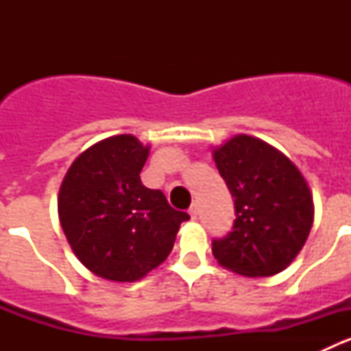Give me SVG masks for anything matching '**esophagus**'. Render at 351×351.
I'll list each match as a JSON object with an SVG mask.
<instances>
[{
  "instance_id": "esophagus-1",
  "label": "esophagus",
  "mask_w": 351,
  "mask_h": 351,
  "mask_svg": "<svg viewBox=\"0 0 351 351\" xmlns=\"http://www.w3.org/2000/svg\"><path fill=\"white\" fill-rule=\"evenodd\" d=\"M188 213H190L191 219H197V216H198V207H197V204H191V207H190V210H188Z\"/></svg>"
}]
</instances>
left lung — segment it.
Listing matches in <instances>:
<instances>
[{
	"label": "left lung",
	"instance_id": "8db88e82",
	"mask_svg": "<svg viewBox=\"0 0 351 351\" xmlns=\"http://www.w3.org/2000/svg\"><path fill=\"white\" fill-rule=\"evenodd\" d=\"M213 156L237 216L234 230L213 243L214 258L247 278L285 271L308 241L315 218L302 172L280 149L244 133L214 147Z\"/></svg>",
	"mask_w": 351,
	"mask_h": 351
}]
</instances>
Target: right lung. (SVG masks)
<instances>
[{"instance_id": "1", "label": "right lung", "mask_w": 351, "mask_h": 351, "mask_svg": "<svg viewBox=\"0 0 351 351\" xmlns=\"http://www.w3.org/2000/svg\"><path fill=\"white\" fill-rule=\"evenodd\" d=\"M149 149L130 133L107 137L82 151L61 182L58 214L68 244L104 280H142L165 262L190 219L142 184Z\"/></svg>"}]
</instances>
